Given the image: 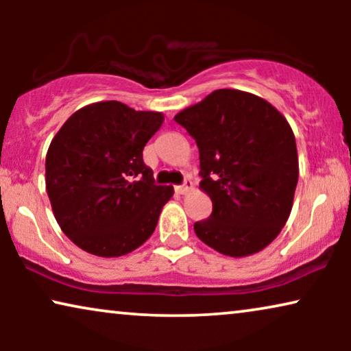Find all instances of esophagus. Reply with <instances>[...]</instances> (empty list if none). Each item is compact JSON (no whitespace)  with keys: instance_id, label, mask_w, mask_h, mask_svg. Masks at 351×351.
Masks as SVG:
<instances>
[{"instance_id":"obj_1","label":"esophagus","mask_w":351,"mask_h":351,"mask_svg":"<svg viewBox=\"0 0 351 351\" xmlns=\"http://www.w3.org/2000/svg\"><path fill=\"white\" fill-rule=\"evenodd\" d=\"M191 186H193V184H191V180H185L182 185H176L174 190H176V193L185 195V193H189V191L191 190Z\"/></svg>"}]
</instances>
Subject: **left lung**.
Segmentation results:
<instances>
[{"label":"left lung","mask_w":351,"mask_h":351,"mask_svg":"<svg viewBox=\"0 0 351 351\" xmlns=\"http://www.w3.org/2000/svg\"><path fill=\"white\" fill-rule=\"evenodd\" d=\"M176 121L199 150V186L213 199L196 237L230 257L262 251L292 209L299 180L294 132L278 110L257 95L219 89Z\"/></svg>","instance_id":"left-lung-1"}]
</instances>
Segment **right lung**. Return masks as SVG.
Listing matches in <instances>:
<instances>
[{
  "instance_id": "add662e5",
  "label": "right lung",
  "mask_w": 351,
  "mask_h": 351,
  "mask_svg": "<svg viewBox=\"0 0 351 351\" xmlns=\"http://www.w3.org/2000/svg\"><path fill=\"white\" fill-rule=\"evenodd\" d=\"M162 119L107 100L78 110L52 138L47 196L62 232L83 251L119 257L155 232L174 190L155 184L142 152Z\"/></svg>"
}]
</instances>
